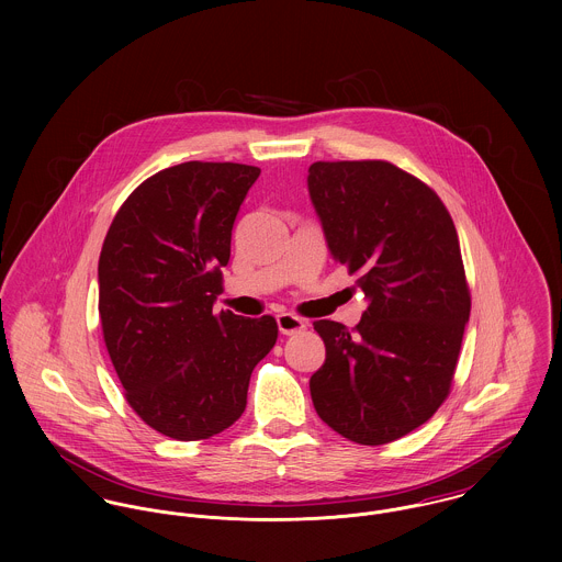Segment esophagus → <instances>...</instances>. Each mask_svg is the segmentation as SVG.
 I'll list each match as a JSON object with an SVG mask.
<instances>
[{"instance_id": "esophagus-1", "label": "esophagus", "mask_w": 562, "mask_h": 562, "mask_svg": "<svg viewBox=\"0 0 562 562\" xmlns=\"http://www.w3.org/2000/svg\"><path fill=\"white\" fill-rule=\"evenodd\" d=\"M277 324H279V330L283 335H294V333H301L307 328V321L294 316V314H281L277 316Z\"/></svg>"}]
</instances>
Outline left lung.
<instances>
[{"mask_svg":"<svg viewBox=\"0 0 562 562\" xmlns=\"http://www.w3.org/2000/svg\"><path fill=\"white\" fill-rule=\"evenodd\" d=\"M307 183L333 257L370 301L352 330L314 322L326 359L312 401L341 437L392 443L452 390L472 310L457 227L437 192L392 161H314Z\"/></svg>","mask_w":562,"mask_h":562,"instance_id":"left-lung-1","label":"left lung"}]
</instances>
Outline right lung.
<instances>
[{
    "instance_id": "add662e5",
    "label": "right lung",
    "mask_w": 562,
    "mask_h": 562,
    "mask_svg": "<svg viewBox=\"0 0 562 562\" xmlns=\"http://www.w3.org/2000/svg\"><path fill=\"white\" fill-rule=\"evenodd\" d=\"M259 172L234 161L164 168L125 199L101 246L99 318L125 401L177 441L238 422L252 368L279 335L272 316L212 312Z\"/></svg>"
}]
</instances>
